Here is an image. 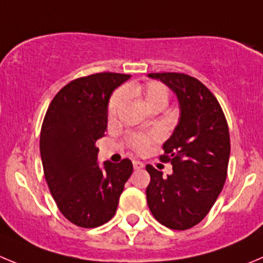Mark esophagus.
Here are the masks:
<instances>
[{
  "label": "esophagus",
  "instance_id": "1",
  "mask_svg": "<svg viewBox=\"0 0 263 263\" xmlns=\"http://www.w3.org/2000/svg\"><path fill=\"white\" fill-rule=\"evenodd\" d=\"M144 167V164L143 162H140V161H134V169L135 170H140Z\"/></svg>",
  "mask_w": 263,
  "mask_h": 263
}]
</instances>
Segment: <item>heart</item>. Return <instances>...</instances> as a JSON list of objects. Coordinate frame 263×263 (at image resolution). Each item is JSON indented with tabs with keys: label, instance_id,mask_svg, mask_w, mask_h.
Listing matches in <instances>:
<instances>
[{
	"label": "heart",
	"instance_id": "heart-1",
	"mask_svg": "<svg viewBox=\"0 0 263 263\" xmlns=\"http://www.w3.org/2000/svg\"><path fill=\"white\" fill-rule=\"evenodd\" d=\"M126 97H141L145 105L151 110L155 107H165L169 101V90L161 82H149V84H129L123 87V90L117 91L111 97L108 103V118L114 119L124 105ZM157 139V135H148V136H134L132 145L136 151H143L149 141Z\"/></svg>",
	"mask_w": 263,
	"mask_h": 263
}]
</instances>
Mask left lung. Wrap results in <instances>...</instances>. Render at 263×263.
<instances>
[{
  "label": "left lung",
  "mask_w": 263,
  "mask_h": 263,
  "mask_svg": "<svg viewBox=\"0 0 263 263\" xmlns=\"http://www.w3.org/2000/svg\"><path fill=\"white\" fill-rule=\"evenodd\" d=\"M176 94L179 118L162 145L173 173L162 177L148 165V207L158 223L183 231L200 223L216 202L227 178L229 131L223 110L207 87L183 73H149Z\"/></svg>",
  "instance_id": "8db88e82"
}]
</instances>
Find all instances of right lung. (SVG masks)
<instances>
[{
  "instance_id": "obj_1",
  "label": "right lung",
  "mask_w": 263,
  "mask_h": 263,
  "mask_svg": "<svg viewBox=\"0 0 263 263\" xmlns=\"http://www.w3.org/2000/svg\"><path fill=\"white\" fill-rule=\"evenodd\" d=\"M129 77L97 73L74 80L52 99L44 118L40 156L46 181L61 214L82 228L114 216L134 170L128 158L99 165L94 145L105 136L111 94Z\"/></svg>"
}]
</instances>
